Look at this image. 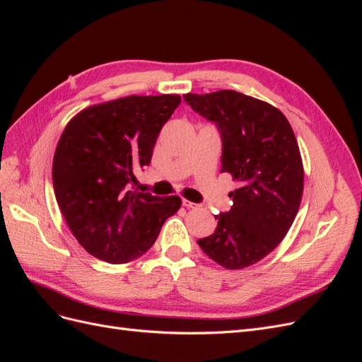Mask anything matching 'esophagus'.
Masks as SVG:
<instances>
[{
  "label": "esophagus",
  "mask_w": 362,
  "mask_h": 362,
  "mask_svg": "<svg viewBox=\"0 0 362 362\" xmlns=\"http://www.w3.org/2000/svg\"><path fill=\"white\" fill-rule=\"evenodd\" d=\"M182 205H184L185 208H193V210H194V208H198V206H199L198 204H194V202L187 201V199H182Z\"/></svg>",
  "instance_id": "1"
}]
</instances>
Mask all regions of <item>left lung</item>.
<instances>
[{"instance_id":"1","label":"left lung","mask_w":362,"mask_h":362,"mask_svg":"<svg viewBox=\"0 0 362 362\" xmlns=\"http://www.w3.org/2000/svg\"><path fill=\"white\" fill-rule=\"evenodd\" d=\"M194 112L222 134V169L238 189L233 206L216 216L214 234L198 240L205 254L229 270L267 257L287 235L303 194L298 140L279 108L235 90L187 93Z\"/></svg>"}]
</instances>
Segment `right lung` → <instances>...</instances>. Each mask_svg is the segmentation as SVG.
Returning <instances> with one entry per match:
<instances>
[{
  "label": "right lung",
  "instance_id": "obj_1",
  "mask_svg": "<svg viewBox=\"0 0 362 362\" xmlns=\"http://www.w3.org/2000/svg\"><path fill=\"white\" fill-rule=\"evenodd\" d=\"M180 103V95H131L86 107L63 129L54 193L74 237L95 258L125 264L141 257L180 210V196L133 190Z\"/></svg>",
  "mask_w": 362,
  "mask_h": 362
}]
</instances>
